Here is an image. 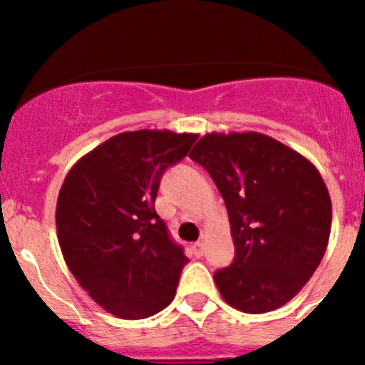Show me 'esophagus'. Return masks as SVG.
I'll return each instance as SVG.
<instances>
[{"label": "esophagus", "mask_w": 365, "mask_h": 365, "mask_svg": "<svg viewBox=\"0 0 365 365\" xmlns=\"http://www.w3.org/2000/svg\"><path fill=\"white\" fill-rule=\"evenodd\" d=\"M190 251H192V254L196 257H201L205 254V249H203V244L201 242H197V244H194L192 247H190Z\"/></svg>", "instance_id": "34e87169"}]
</instances>
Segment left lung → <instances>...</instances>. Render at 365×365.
I'll use <instances>...</instances> for the list:
<instances>
[{"label":"left lung","mask_w":365,"mask_h":365,"mask_svg":"<svg viewBox=\"0 0 365 365\" xmlns=\"http://www.w3.org/2000/svg\"><path fill=\"white\" fill-rule=\"evenodd\" d=\"M190 159L210 173L231 224L235 261L213 274L220 297L242 312L288 304L325 256L332 201L311 160L259 132H208Z\"/></svg>","instance_id":"obj_1"}]
</instances>
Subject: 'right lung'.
<instances>
[{
  "label": "right lung",
  "instance_id": "obj_1",
  "mask_svg": "<svg viewBox=\"0 0 365 365\" xmlns=\"http://www.w3.org/2000/svg\"><path fill=\"white\" fill-rule=\"evenodd\" d=\"M192 132H121L81 157L63 180L56 233L68 270L102 309L143 319L171 304L189 257L173 244L155 200L165 168Z\"/></svg>",
  "mask_w": 365,
  "mask_h": 365
}]
</instances>
